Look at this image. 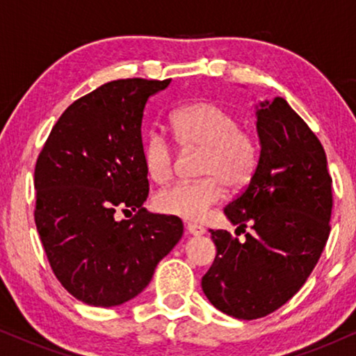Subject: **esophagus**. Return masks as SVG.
Wrapping results in <instances>:
<instances>
[{"mask_svg": "<svg viewBox=\"0 0 356 356\" xmlns=\"http://www.w3.org/2000/svg\"><path fill=\"white\" fill-rule=\"evenodd\" d=\"M186 232L189 233V235L199 236V235H204V233H206V228H204L202 225H197V223H188Z\"/></svg>", "mask_w": 356, "mask_h": 356, "instance_id": "34e87169", "label": "esophagus"}]
</instances>
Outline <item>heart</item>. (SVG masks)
<instances>
[{
    "label": "heart",
    "mask_w": 356,
    "mask_h": 356,
    "mask_svg": "<svg viewBox=\"0 0 356 356\" xmlns=\"http://www.w3.org/2000/svg\"><path fill=\"white\" fill-rule=\"evenodd\" d=\"M173 138L184 149H201L196 181H177L154 196L159 212L186 220H201L223 197V184L232 191L250 181L257 165V143L250 131L240 128L236 116L213 102H194L172 116ZM145 172L155 183L173 173V147L159 131L144 140Z\"/></svg>",
    "instance_id": "obj_1"
}]
</instances>
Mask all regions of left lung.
<instances>
[{
  "instance_id": "obj_1",
  "label": "left lung",
  "mask_w": 356,
  "mask_h": 356,
  "mask_svg": "<svg viewBox=\"0 0 356 356\" xmlns=\"http://www.w3.org/2000/svg\"><path fill=\"white\" fill-rule=\"evenodd\" d=\"M261 154L240 196L223 209L236 233L209 230L217 256L202 290L218 311L257 319L285 305L318 264L330 232L332 178L316 134L285 99L256 105Z\"/></svg>"
}]
</instances>
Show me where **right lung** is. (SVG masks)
I'll use <instances>...</instances> for the list:
<instances>
[{
  "instance_id": "obj_1",
  "label": "right lung",
  "mask_w": 356,
  "mask_h": 356,
  "mask_svg": "<svg viewBox=\"0 0 356 356\" xmlns=\"http://www.w3.org/2000/svg\"><path fill=\"white\" fill-rule=\"evenodd\" d=\"M172 79L106 82L67 106L37 159L35 225L51 270L90 306L138 296L181 240L183 222L150 213L143 160L144 108ZM116 210L136 213L116 221Z\"/></svg>"
}]
</instances>
